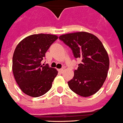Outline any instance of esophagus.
Listing matches in <instances>:
<instances>
[{
    "mask_svg": "<svg viewBox=\"0 0 123 123\" xmlns=\"http://www.w3.org/2000/svg\"><path fill=\"white\" fill-rule=\"evenodd\" d=\"M58 71H59L60 73H62V72H63V69H58Z\"/></svg>",
    "mask_w": 123,
    "mask_h": 123,
    "instance_id": "obj_1",
    "label": "esophagus"
}]
</instances>
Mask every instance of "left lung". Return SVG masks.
<instances>
[{"label": "left lung", "instance_id": "1", "mask_svg": "<svg viewBox=\"0 0 123 123\" xmlns=\"http://www.w3.org/2000/svg\"><path fill=\"white\" fill-rule=\"evenodd\" d=\"M72 51L81 63L74 71L68 86L74 93L88 97L99 90L107 77L109 60L101 41L96 36L84 31L63 35L59 37Z\"/></svg>", "mask_w": 123, "mask_h": 123}]
</instances>
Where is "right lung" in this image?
I'll return each mask as SVG.
<instances>
[{"label": "right lung", "mask_w": 123, "mask_h": 123, "mask_svg": "<svg viewBox=\"0 0 123 123\" xmlns=\"http://www.w3.org/2000/svg\"><path fill=\"white\" fill-rule=\"evenodd\" d=\"M57 39L49 34L32 35L17 46L12 57V72L19 87L27 95L37 98L51 88L58 72L48 64L43 66L41 62Z\"/></svg>", "instance_id": "obj_1"}]
</instances>
